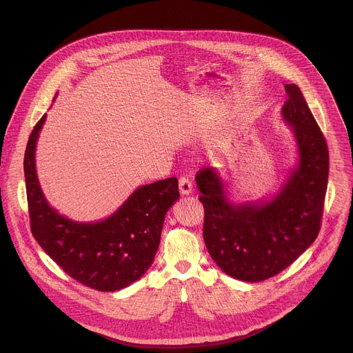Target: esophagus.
<instances>
[{"label": "esophagus", "instance_id": "34e87169", "mask_svg": "<svg viewBox=\"0 0 353 353\" xmlns=\"http://www.w3.org/2000/svg\"><path fill=\"white\" fill-rule=\"evenodd\" d=\"M179 187H180V192L183 195L190 194L192 191V181H191V179L188 176H181L179 179Z\"/></svg>", "mask_w": 353, "mask_h": 353}]
</instances>
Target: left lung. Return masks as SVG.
Instances as JSON below:
<instances>
[{
    "label": "left lung",
    "instance_id": "left-lung-1",
    "mask_svg": "<svg viewBox=\"0 0 353 353\" xmlns=\"http://www.w3.org/2000/svg\"><path fill=\"white\" fill-rule=\"evenodd\" d=\"M283 119L293 127L299 166L270 203L233 205L211 168L196 176L204 205V240L212 260L232 278L260 282L275 276L319 236L328 183V146L306 100L294 83L285 85Z\"/></svg>",
    "mask_w": 353,
    "mask_h": 353
}]
</instances>
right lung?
I'll return each instance as SVG.
<instances>
[{
  "mask_svg": "<svg viewBox=\"0 0 353 353\" xmlns=\"http://www.w3.org/2000/svg\"><path fill=\"white\" fill-rule=\"evenodd\" d=\"M44 119L29 137L23 161L32 234L77 282L100 292L123 289L154 263L165 215L180 196L179 181L169 177L139 187L106 221H70L47 204L37 181L34 148Z\"/></svg>",
  "mask_w": 353,
  "mask_h": 353,
  "instance_id": "right-lung-1",
  "label": "right lung"
}]
</instances>
